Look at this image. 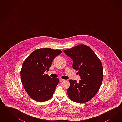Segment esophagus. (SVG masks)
Segmentation results:
<instances>
[{"instance_id": "34e87169", "label": "esophagus", "mask_w": 122, "mask_h": 122, "mask_svg": "<svg viewBox=\"0 0 122 122\" xmlns=\"http://www.w3.org/2000/svg\"><path fill=\"white\" fill-rule=\"evenodd\" d=\"M59 81H60V82H63V81H65L64 80H63V79H62V78H59Z\"/></svg>"}]
</instances>
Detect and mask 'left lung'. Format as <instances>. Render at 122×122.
<instances>
[{
  "instance_id": "1",
  "label": "left lung",
  "mask_w": 122,
  "mask_h": 122,
  "mask_svg": "<svg viewBox=\"0 0 122 122\" xmlns=\"http://www.w3.org/2000/svg\"><path fill=\"white\" fill-rule=\"evenodd\" d=\"M63 52L73 61L72 67L81 77L79 82L70 80L67 90L71 100L84 103L98 92L103 81V66L99 59L88 46L79 45Z\"/></svg>"
}]
</instances>
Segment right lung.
I'll return each mask as SVG.
<instances>
[{
    "instance_id": "1",
    "label": "right lung",
    "mask_w": 122,
    "mask_h": 122,
    "mask_svg": "<svg viewBox=\"0 0 122 122\" xmlns=\"http://www.w3.org/2000/svg\"><path fill=\"white\" fill-rule=\"evenodd\" d=\"M62 52L51 48L39 49L24 61L20 71L21 82L26 92L33 100L42 102L52 97L59 79L51 78L44 72L49 70L53 59Z\"/></svg>"
}]
</instances>
